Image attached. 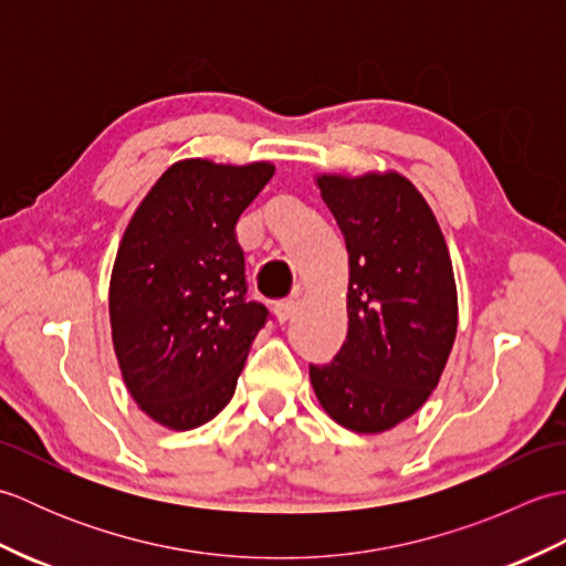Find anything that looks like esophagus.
I'll list each match as a JSON object with an SVG mask.
<instances>
[{
    "label": "esophagus",
    "instance_id": "esophagus-1",
    "mask_svg": "<svg viewBox=\"0 0 566 566\" xmlns=\"http://www.w3.org/2000/svg\"><path fill=\"white\" fill-rule=\"evenodd\" d=\"M294 311H296L294 302H276L274 304V314H276V318H280V323L290 321L294 316Z\"/></svg>",
    "mask_w": 566,
    "mask_h": 566
}]
</instances>
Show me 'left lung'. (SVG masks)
I'll use <instances>...</instances> for the list:
<instances>
[{
	"label": "left lung",
	"instance_id": "8db88e82",
	"mask_svg": "<svg viewBox=\"0 0 566 566\" xmlns=\"http://www.w3.org/2000/svg\"><path fill=\"white\" fill-rule=\"evenodd\" d=\"M345 235L347 338L311 387L335 423L377 436L411 418L438 387L457 335L448 243L423 195L396 170L321 172Z\"/></svg>",
	"mask_w": 566,
	"mask_h": 566
}]
</instances>
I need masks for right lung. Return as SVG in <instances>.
Listing matches in <instances>:
<instances>
[{
	"mask_svg": "<svg viewBox=\"0 0 566 566\" xmlns=\"http://www.w3.org/2000/svg\"><path fill=\"white\" fill-rule=\"evenodd\" d=\"M272 175L268 160H177L118 243L109 282L114 353L128 394L163 428L191 430L223 411L268 321V308L245 302L235 223Z\"/></svg>",
	"mask_w": 566,
	"mask_h": 566,
	"instance_id": "1",
	"label": "right lung"
}]
</instances>
